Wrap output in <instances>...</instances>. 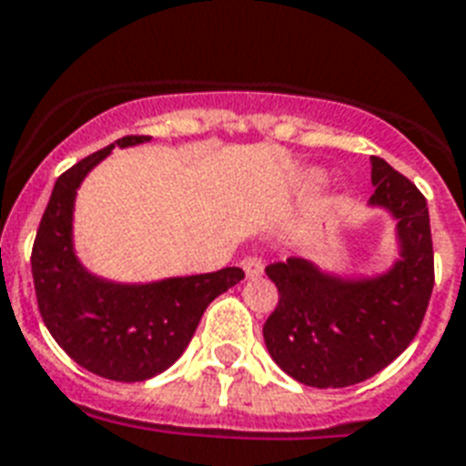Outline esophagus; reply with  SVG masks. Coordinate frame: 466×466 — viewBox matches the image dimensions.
<instances>
[{
  "label": "esophagus",
  "mask_w": 466,
  "mask_h": 466,
  "mask_svg": "<svg viewBox=\"0 0 466 466\" xmlns=\"http://www.w3.org/2000/svg\"><path fill=\"white\" fill-rule=\"evenodd\" d=\"M241 268H244L246 278L253 279V278H260L263 275V260L258 258V256H246L244 260H241Z\"/></svg>",
  "instance_id": "esophagus-1"
}]
</instances>
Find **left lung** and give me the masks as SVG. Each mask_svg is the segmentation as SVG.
<instances>
[{
  "label": "left lung",
  "mask_w": 466,
  "mask_h": 466,
  "mask_svg": "<svg viewBox=\"0 0 466 466\" xmlns=\"http://www.w3.org/2000/svg\"><path fill=\"white\" fill-rule=\"evenodd\" d=\"M370 208L390 215L400 258L373 278L335 275L306 258L266 268L279 301L263 325L272 361L309 388H347L395 361L417 338L433 292L429 206L407 177L370 157Z\"/></svg>",
  "instance_id": "left-lung-1"
}]
</instances>
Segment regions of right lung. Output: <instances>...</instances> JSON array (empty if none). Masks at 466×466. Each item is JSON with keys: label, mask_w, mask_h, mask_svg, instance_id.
<instances>
[{"label": "right lung", "mask_w": 466, "mask_h": 466, "mask_svg": "<svg viewBox=\"0 0 466 466\" xmlns=\"http://www.w3.org/2000/svg\"><path fill=\"white\" fill-rule=\"evenodd\" d=\"M150 136H124L83 157L56 179L33 244L37 309L76 364L100 378L141 383L184 354L200 316L215 297L244 279L241 268L157 282H112L83 266L74 248V203L81 181L112 147H131Z\"/></svg>", "instance_id": "add662e5"}]
</instances>
